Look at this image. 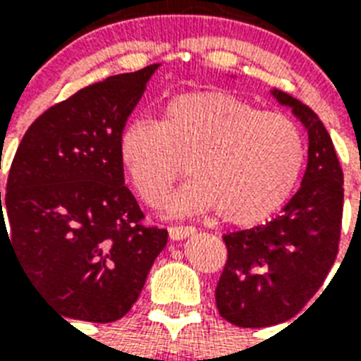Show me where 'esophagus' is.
Masks as SVG:
<instances>
[{"label":"esophagus","mask_w":361,"mask_h":361,"mask_svg":"<svg viewBox=\"0 0 361 361\" xmlns=\"http://www.w3.org/2000/svg\"><path fill=\"white\" fill-rule=\"evenodd\" d=\"M197 232L195 226H189V225H180V226H169V234L172 240H183L187 236H192Z\"/></svg>","instance_id":"1"}]
</instances>
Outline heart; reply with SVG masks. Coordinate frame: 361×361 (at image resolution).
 Returning <instances> with one entry per match:
<instances>
[{
    "label": "heart",
    "instance_id": "b5f03b06",
    "mask_svg": "<svg viewBox=\"0 0 361 361\" xmlns=\"http://www.w3.org/2000/svg\"><path fill=\"white\" fill-rule=\"evenodd\" d=\"M125 174L147 204H159L185 169L192 180L170 198L172 214L219 209L232 225H257L286 202L305 161L292 118L258 110L226 92L169 99L159 120H133L118 142Z\"/></svg>",
    "mask_w": 361,
    "mask_h": 361
}]
</instances>
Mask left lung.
Returning <instances> with one entry per match:
<instances>
[{"instance_id":"left-lung-1","label":"left lung","mask_w":361,"mask_h":361,"mask_svg":"<svg viewBox=\"0 0 361 361\" xmlns=\"http://www.w3.org/2000/svg\"><path fill=\"white\" fill-rule=\"evenodd\" d=\"M309 135L300 191L266 225L225 234L226 264L215 288L219 314L240 328H266L296 317L336 262L343 219V169L319 116L279 90Z\"/></svg>"}]
</instances>
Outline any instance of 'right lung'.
Returning <instances> with one entry per match:
<instances>
[{
	"label": "right lung",
	"instance_id": "right-lung-1",
	"mask_svg": "<svg viewBox=\"0 0 361 361\" xmlns=\"http://www.w3.org/2000/svg\"><path fill=\"white\" fill-rule=\"evenodd\" d=\"M157 67L82 87L30 125L8 170V232L0 192V241L7 238L39 296L67 319L125 317L169 240L146 225L118 153Z\"/></svg>",
	"mask_w": 361,
	"mask_h": 361
}]
</instances>
